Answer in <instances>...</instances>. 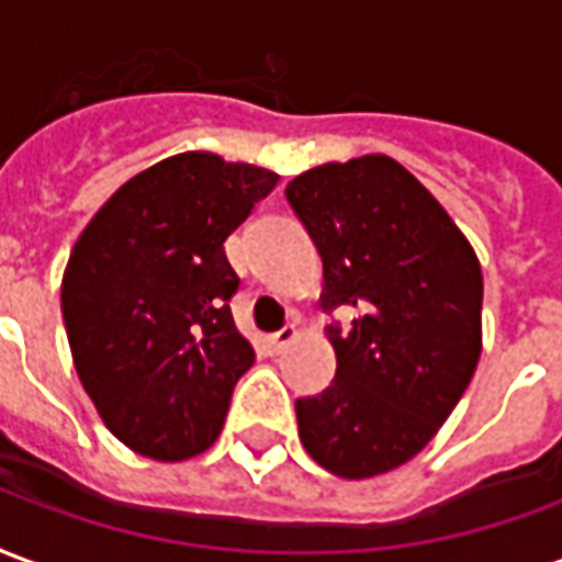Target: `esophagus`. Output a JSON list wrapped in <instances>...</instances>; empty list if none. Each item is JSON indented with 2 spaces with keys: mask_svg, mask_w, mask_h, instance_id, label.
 I'll list each match as a JSON object with an SVG mask.
<instances>
[{
  "mask_svg": "<svg viewBox=\"0 0 562 562\" xmlns=\"http://www.w3.org/2000/svg\"><path fill=\"white\" fill-rule=\"evenodd\" d=\"M296 338H299V329L293 326V323H290V326H284V329H278L276 335L269 338V341H272V347H276V350H284V347H290V344L296 341Z\"/></svg>",
  "mask_w": 562,
  "mask_h": 562,
  "instance_id": "esophagus-1",
  "label": "esophagus"
}]
</instances>
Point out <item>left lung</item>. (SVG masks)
<instances>
[{
    "label": "left lung",
    "instance_id": "left-lung-1",
    "mask_svg": "<svg viewBox=\"0 0 562 562\" xmlns=\"http://www.w3.org/2000/svg\"><path fill=\"white\" fill-rule=\"evenodd\" d=\"M286 200L323 260L335 380L296 401L299 440L335 476L371 479L419 454L482 353V266L437 196L389 155L311 167Z\"/></svg>",
    "mask_w": 562,
    "mask_h": 562
}]
</instances>
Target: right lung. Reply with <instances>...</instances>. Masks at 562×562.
I'll list each match as a JSON object with an SVG mask.
<instances>
[{
    "mask_svg": "<svg viewBox=\"0 0 562 562\" xmlns=\"http://www.w3.org/2000/svg\"><path fill=\"white\" fill-rule=\"evenodd\" d=\"M278 173L182 151L151 164L77 236L63 276L74 368L113 437L155 461L215 443L254 366L224 241Z\"/></svg>",
    "mask_w": 562,
    "mask_h": 562,
    "instance_id": "right-lung-1",
    "label": "right lung"
}]
</instances>
